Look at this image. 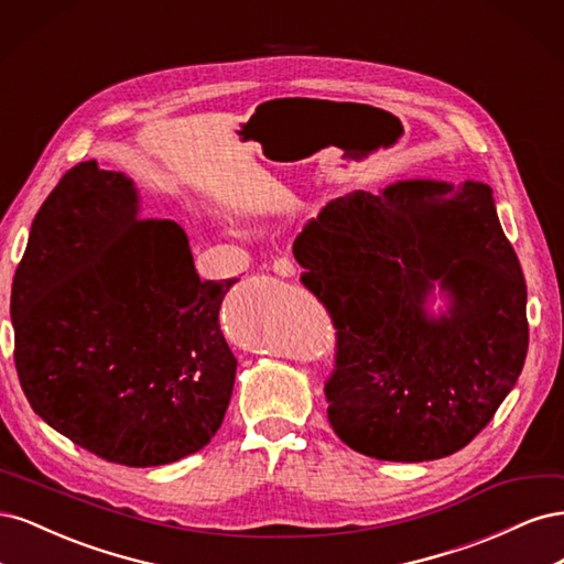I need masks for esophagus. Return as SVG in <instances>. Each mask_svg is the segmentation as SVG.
<instances>
[{
	"instance_id": "1",
	"label": "esophagus",
	"mask_w": 564,
	"mask_h": 564,
	"mask_svg": "<svg viewBox=\"0 0 564 564\" xmlns=\"http://www.w3.org/2000/svg\"><path fill=\"white\" fill-rule=\"evenodd\" d=\"M272 272L280 278H294L296 275V263L289 259V256H280V259H275V263H272Z\"/></svg>"
}]
</instances>
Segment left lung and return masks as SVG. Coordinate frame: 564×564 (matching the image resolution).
<instances>
[{"mask_svg": "<svg viewBox=\"0 0 564 564\" xmlns=\"http://www.w3.org/2000/svg\"><path fill=\"white\" fill-rule=\"evenodd\" d=\"M294 256L336 329L334 433L404 464L464 449L513 390L529 344L527 284L491 187L414 178L338 197ZM435 281L451 296L440 318L424 311Z\"/></svg>", "mask_w": 564, "mask_h": 564, "instance_id": "1", "label": "left lung"}]
</instances>
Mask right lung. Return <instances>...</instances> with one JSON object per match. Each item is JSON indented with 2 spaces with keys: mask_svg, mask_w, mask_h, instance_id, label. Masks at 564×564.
<instances>
[{
  "mask_svg": "<svg viewBox=\"0 0 564 564\" xmlns=\"http://www.w3.org/2000/svg\"><path fill=\"white\" fill-rule=\"evenodd\" d=\"M235 280L202 282L185 230L139 218L119 172L79 162L44 199L11 289L30 406L131 468L199 452L224 423L237 360L218 327Z\"/></svg>",
  "mask_w": 564,
  "mask_h": 564,
  "instance_id": "right-lung-1",
  "label": "right lung"
}]
</instances>
